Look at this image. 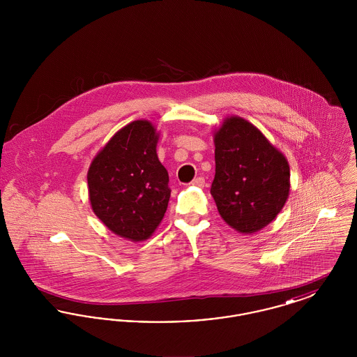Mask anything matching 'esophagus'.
<instances>
[{
    "instance_id": "1",
    "label": "esophagus",
    "mask_w": 357,
    "mask_h": 357,
    "mask_svg": "<svg viewBox=\"0 0 357 357\" xmlns=\"http://www.w3.org/2000/svg\"><path fill=\"white\" fill-rule=\"evenodd\" d=\"M191 185H192V186L204 187V179L202 176H198V178H195V179L191 182Z\"/></svg>"
}]
</instances>
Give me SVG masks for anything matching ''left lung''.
Segmentation results:
<instances>
[{
  "label": "left lung",
  "instance_id": "left-lung-1",
  "mask_svg": "<svg viewBox=\"0 0 357 357\" xmlns=\"http://www.w3.org/2000/svg\"><path fill=\"white\" fill-rule=\"evenodd\" d=\"M211 195L223 221L252 234L277 217L289 197L287 158L248 120L230 116L214 135Z\"/></svg>",
  "mask_w": 357,
  "mask_h": 357
}]
</instances>
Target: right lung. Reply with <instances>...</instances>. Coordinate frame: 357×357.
Returning a JSON list of instances; mask_svg holds the SVG:
<instances>
[{
	"instance_id": "1",
	"label": "right lung",
	"mask_w": 357,
	"mask_h": 357,
	"mask_svg": "<svg viewBox=\"0 0 357 357\" xmlns=\"http://www.w3.org/2000/svg\"><path fill=\"white\" fill-rule=\"evenodd\" d=\"M158 139L147 120L127 124L95 156L86 175L93 213L111 231L134 242L151 237L170 201Z\"/></svg>"
}]
</instances>
